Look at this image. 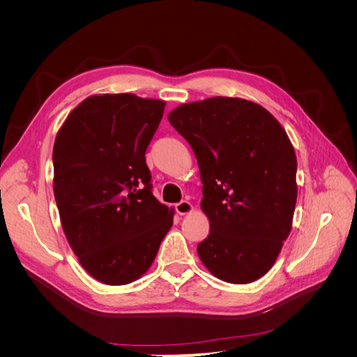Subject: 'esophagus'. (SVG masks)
<instances>
[{
	"label": "esophagus",
	"mask_w": 357,
	"mask_h": 357,
	"mask_svg": "<svg viewBox=\"0 0 357 357\" xmlns=\"http://www.w3.org/2000/svg\"><path fill=\"white\" fill-rule=\"evenodd\" d=\"M193 210V205L189 201H180L178 204H176V211L181 215L189 214Z\"/></svg>",
	"instance_id": "obj_1"
}]
</instances>
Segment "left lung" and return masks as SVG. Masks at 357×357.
<instances>
[{
    "instance_id": "1",
    "label": "left lung",
    "mask_w": 357,
    "mask_h": 357,
    "mask_svg": "<svg viewBox=\"0 0 357 357\" xmlns=\"http://www.w3.org/2000/svg\"><path fill=\"white\" fill-rule=\"evenodd\" d=\"M197 156L210 234L197 247L226 283L265 275L282 250L296 205V155L277 119L256 102L214 96L168 114Z\"/></svg>"
}]
</instances>
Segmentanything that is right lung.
<instances>
[{
	"label": "right lung",
	"instance_id": "1",
	"mask_svg": "<svg viewBox=\"0 0 357 357\" xmlns=\"http://www.w3.org/2000/svg\"><path fill=\"white\" fill-rule=\"evenodd\" d=\"M165 102L93 95L68 114L53 146V192L67 240L95 280L135 282L155 261L172 214L152 193L146 149Z\"/></svg>",
	"mask_w": 357,
	"mask_h": 357
}]
</instances>
